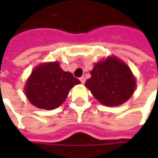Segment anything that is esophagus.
<instances>
[{
	"label": "esophagus",
	"instance_id": "34e87169",
	"mask_svg": "<svg viewBox=\"0 0 158 158\" xmlns=\"http://www.w3.org/2000/svg\"><path fill=\"white\" fill-rule=\"evenodd\" d=\"M80 81H81V82H82V83H84V82H85V81H86V80H85V77H84V76L80 77Z\"/></svg>",
	"mask_w": 158,
	"mask_h": 158
}]
</instances>
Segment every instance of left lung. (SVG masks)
I'll return each mask as SVG.
<instances>
[{
    "instance_id": "obj_1",
    "label": "left lung",
    "mask_w": 158,
    "mask_h": 158,
    "mask_svg": "<svg viewBox=\"0 0 158 158\" xmlns=\"http://www.w3.org/2000/svg\"><path fill=\"white\" fill-rule=\"evenodd\" d=\"M85 86L105 106H119L135 91V79L131 70L117 58L109 57L95 64Z\"/></svg>"
}]
</instances>
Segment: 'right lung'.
Instances as JSON below:
<instances>
[{"label": "right lung", "instance_id": "right-lung-1", "mask_svg": "<svg viewBox=\"0 0 158 158\" xmlns=\"http://www.w3.org/2000/svg\"><path fill=\"white\" fill-rule=\"evenodd\" d=\"M80 81L60 68L59 62L42 64L32 71L25 85L28 99L40 109L52 110L66 100L70 89Z\"/></svg>", "mask_w": 158, "mask_h": 158}]
</instances>
